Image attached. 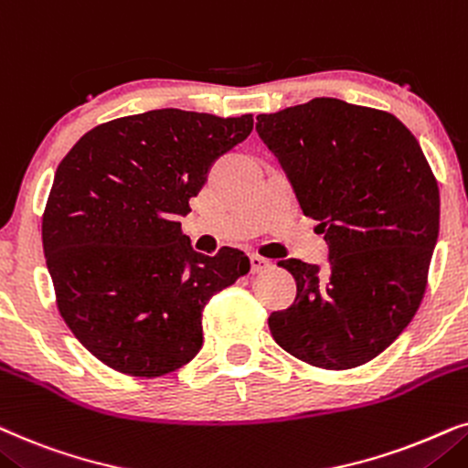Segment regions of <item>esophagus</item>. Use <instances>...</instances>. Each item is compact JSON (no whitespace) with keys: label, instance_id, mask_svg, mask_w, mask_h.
Segmentation results:
<instances>
[{"label":"esophagus","instance_id":"34e87169","mask_svg":"<svg viewBox=\"0 0 468 468\" xmlns=\"http://www.w3.org/2000/svg\"><path fill=\"white\" fill-rule=\"evenodd\" d=\"M250 265H252V273H263L267 270H271V261L261 257V254H252L250 257Z\"/></svg>","mask_w":468,"mask_h":468}]
</instances>
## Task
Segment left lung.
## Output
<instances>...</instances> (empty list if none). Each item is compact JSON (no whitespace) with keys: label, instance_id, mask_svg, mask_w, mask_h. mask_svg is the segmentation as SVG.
Wrapping results in <instances>:
<instances>
[{"label":"left lung","instance_id":"8db88e82","mask_svg":"<svg viewBox=\"0 0 468 468\" xmlns=\"http://www.w3.org/2000/svg\"><path fill=\"white\" fill-rule=\"evenodd\" d=\"M257 133L329 246L325 271L280 261L297 295L271 313L270 332L316 368H357L420 308L439 238L437 179L400 120L338 98L259 115Z\"/></svg>","mask_w":468,"mask_h":468}]
</instances>
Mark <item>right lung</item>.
<instances>
[{
    "instance_id": "add662e5",
    "label": "right lung",
    "mask_w": 468,
    "mask_h": 468,
    "mask_svg": "<svg viewBox=\"0 0 468 468\" xmlns=\"http://www.w3.org/2000/svg\"><path fill=\"white\" fill-rule=\"evenodd\" d=\"M252 123L147 111L100 123L59 162L42 216L47 267L61 319L109 368H182L203 346L205 303L250 271L238 248L197 252L179 218Z\"/></svg>"
}]
</instances>
